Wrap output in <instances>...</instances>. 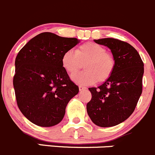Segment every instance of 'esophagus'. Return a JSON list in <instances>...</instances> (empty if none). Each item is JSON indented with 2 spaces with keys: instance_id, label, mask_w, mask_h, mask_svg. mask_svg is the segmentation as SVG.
<instances>
[{
  "instance_id": "obj_1",
  "label": "esophagus",
  "mask_w": 155,
  "mask_h": 155,
  "mask_svg": "<svg viewBox=\"0 0 155 155\" xmlns=\"http://www.w3.org/2000/svg\"><path fill=\"white\" fill-rule=\"evenodd\" d=\"M79 89L80 91H85V90L87 89V88H85V87L82 86V85H79Z\"/></svg>"
}]
</instances>
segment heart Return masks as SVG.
<instances>
[{
	"label": "heart",
	"instance_id": "b5f03b06",
	"mask_svg": "<svg viewBox=\"0 0 155 155\" xmlns=\"http://www.w3.org/2000/svg\"><path fill=\"white\" fill-rule=\"evenodd\" d=\"M62 65L66 71L73 74L85 64V71L76 73L72 79L82 85L106 82L112 76L116 66L115 58L102 45L94 42L81 45L76 52L67 51L63 54Z\"/></svg>",
	"mask_w": 155,
	"mask_h": 155
}]
</instances>
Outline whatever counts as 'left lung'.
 <instances>
[{"instance_id": "obj_1", "label": "left lung", "mask_w": 155, "mask_h": 155, "mask_svg": "<svg viewBox=\"0 0 155 155\" xmlns=\"http://www.w3.org/2000/svg\"><path fill=\"white\" fill-rule=\"evenodd\" d=\"M107 46L116 66L109 79L97 88H89L91 99L86 105L91 121L101 127L118 125L130 117L142 92L144 64L137 51L129 43L116 38L94 40Z\"/></svg>"}]
</instances>
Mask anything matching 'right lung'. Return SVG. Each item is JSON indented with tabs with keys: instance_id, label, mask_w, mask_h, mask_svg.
<instances>
[{
	"instance_id": "obj_1",
	"label": "right lung",
	"mask_w": 155,
	"mask_h": 155,
	"mask_svg": "<svg viewBox=\"0 0 155 155\" xmlns=\"http://www.w3.org/2000/svg\"><path fill=\"white\" fill-rule=\"evenodd\" d=\"M79 42L76 38L42 32L18 53L13 80L16 103L35 125L49 127L59 124L68 102L79 92L61 61L63 54Z\"/></svg>"
}]
</instances>
